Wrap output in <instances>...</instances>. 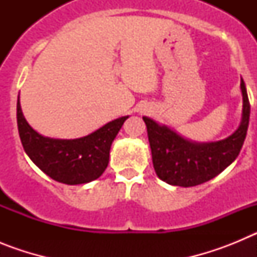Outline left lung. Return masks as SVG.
<instances>
[{"label":"left lung","mask_w":257,"mask_h":257,"mask_svg":"<svg viewBox=\"0 0 257 257\" xmlns=\"http://www.w3.org/2000/svg\"><path fill=\"white\" fill-rule=\"evenodd\" d=\"M240 90L243 96L242 122L234 134L216 143H192L151 118L143 117L154 170L161 180L178 187H196L217 176L237 158L249 121V101L243 79H240Z\"/></svg>","instance_id":"1"}]
</instances>
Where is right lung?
I'll return each mask as SVG.
<instances>
[{"instance_id":"add662e5","label":"right lung","mask_w":257,"mask_h":257,"mask_svg":"<svg viewBox=\"0 0 257 257\" xmlns=\"http://www.w3.org/2000/svg\"><path fill=\"white\" fill-rule=\"evenodd\" d=\"M127 118H117L79 139H50L29 126L18 97V130L23 148L47 176L68 185L90 183L100 178L108 166L110 145Z\"/></svg>"}]
</instances>
